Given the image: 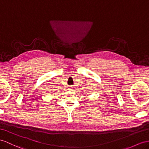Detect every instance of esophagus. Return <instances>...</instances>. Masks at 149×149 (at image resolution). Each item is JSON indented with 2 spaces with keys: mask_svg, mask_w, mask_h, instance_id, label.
I'll return each instance as SVG.
<instances>
[{
  "mask_svg": "<svg viewBox=\"0 0 149 149\" xmlns=\"http://www.w3.org/2000/svg\"><path fill=\"white\" fill-rule=\"evenodd\" d=\"M70 89H72V87H70Z\"/></svg>",
  "mask_w": 149,
  "mask_h": 149,
  "instance_id": "obj_1",
  "label": "esophagus"
}]
</instances>
